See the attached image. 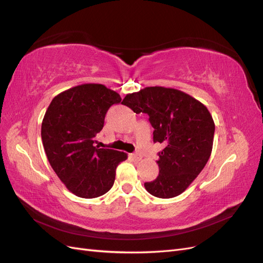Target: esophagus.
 <instances>
[{
  "label": "esophagus",
  "instance_id": "34e87169",
  "mask_svg": "<svg viewBox=\"0 0 263 263\" xmlns=\"http://www.w3.org/2000/svg\"><path fill=\"white\" fill-rule=\"evenodd\" d=\"M132 158L134 159V160L139 161V160H141V155L139 153H135L132 155Z\"/></svg>",
  "mask_w": 263,
  "mask_h": 263
}]
</instances>
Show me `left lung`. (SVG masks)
Segmentation results:
<instances>
[{"label":"left lung","instance_id":"left-lung-1","mask_svg":"<svg viewBox=\"0 0 263 263\" xmlns=\"http://www.w3.org/2000/svg\"><path fill=\"white\" fill-rule=\"evenodd\" d=\"M122 104L136 114H148L154 141L164 146L157 161L158 177L145 183L146 190L160 198L184 192L212 154L215 124L208 107L184 92L164 86L127 94Z\"/></svg>","mask_w":263,"mask_h":263}]
</instances>
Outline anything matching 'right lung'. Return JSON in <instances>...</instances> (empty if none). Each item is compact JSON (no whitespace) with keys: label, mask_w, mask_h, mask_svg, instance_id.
Here are the masks:
<instances>
[{"label":"right lung","mask_w":263,"mask_h":263,"mask_svg":"<svg viewBox=\"0 0 263 263\" xmlns=\"http://www.w3.org/2000/svg\"><path fill=\"white\" fill-rule=\"evenodd\" d=\"M122 101L99 83L71 87L54 97L42 123L47 158L71 193L83 198L105 194L113 186L115 170L127 154L94 146L107 109Z\"/></svg>","instance_id":"obj_1"}]
</instances>
